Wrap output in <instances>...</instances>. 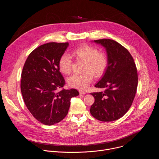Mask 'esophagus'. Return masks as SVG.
<instances>
[{"mask_svg":"<svg viewBox=\"0 0 159 159\" xmlns=\"http://www.w3.org/2000/svg\"><path fill=\"white\" fill-rule=\"evenodd\" d=\"M79 93H80V94H86V92H85V91H84V90H79Z\"/></svg>","mask_w":159,"mask_h":159,"instance_id":"esophagus-1","label":"esophagus"}]
</instances>
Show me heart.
Here are the masks:
<instances>
[{
    "label": "heart",
    "instance_id": "1",
    "mask_svg": "<svg viewBox=\"0 0 159 159\" xmlns=\"http://www.w3.org/2000/svg\"><path fill=\"white\" fill-rule=\"evenodd\" d=\"M72 55L77 60L84 62V72L81 74H73L68 79V83L72 87L85 89L93 80L94 75L96 77H101L107 69L108 61L106 55L99 52L95 47L82 44L73 51ZM72 65L71 57L66 53L61 55L58 60V68L62 74H70Z\"/></svg>",
    "mask_w": 159,
    "mask_h": 159
}]
</instances>
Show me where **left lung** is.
<instances>
[{"label": "left lung", "instance_id": "1", "mask_svg": "<svg viewBox=\"0 0 159 159\" xmlns=\"http://www.w3.org/2000/svg\"><path fill=\"white\" fill-rule=\"evenodd\" d=\"M106 48L108 64L102 79L96 87L104 92L91 94L95 101L90 112L101 121H112L123 116L131 107L137 92L138 74L130 53L116 41L94 40Z\"/></svg>", "mask_w": 159, "mask_h": 159}]
</instances>
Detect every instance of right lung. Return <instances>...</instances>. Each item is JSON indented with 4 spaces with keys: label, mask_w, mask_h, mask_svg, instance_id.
<instances>
[{
    "label": "right lung",
    "mask_w": 159,
    "mask_h": 159,
    "mask_svg": "<svg viewBox=\"0 0 159 159\" xmlns=\"http://www.w3.org/2000/svg\"><path fill=\"white\" fill-rule=\"evenodd\" d=\"M69 43H48L28 56L21 74L20 90L31 115L45 125L61 121L68 114L70 99L79 94L75 89H58L65 84L58 60Z\"/></svg>",
    "instance_id": "1"
}]
</instances>
